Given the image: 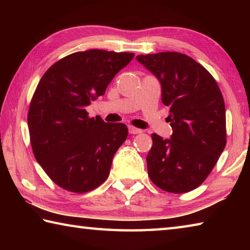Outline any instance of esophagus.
<instances>
[{
	"instance_id": "obj_1",
	"label": "esophagus",
	"mask_w": 250,
	"mask_h": 250,
	"mask_svg": "<svg viewBox=\"0 0 250 250\" xmlns=\"http://www.w3.org/2000/svg\"><path fill=\"white\" fill-rule=\"evenodd\" d=\"M141 132H142L141 129L135 128V126H133V125H129V133H131V134H139V133H141Z\"/></svg>"
}]
</instances>
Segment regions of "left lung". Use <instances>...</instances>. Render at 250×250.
Masks as SVG:
<instances>
[{
    "label": "left lung",
    "instance_id": "obj_1",
    "mask_svg": "<svg viewBox=\"0 0 250 250\" xmlns=\"http://www.w3.org/2000/svg\"><path fill=\"white\" fill-rule=\"evenodd\" d=\"M137 59L160 80L173 129L171 139L152 133L147 174L166 192L193 191L209 175L226 146L221 89L209 71L188 55L166 52Z\"/></svg>",
    "mask_w": 250,
    "mask_h": 250
}]
</instances>
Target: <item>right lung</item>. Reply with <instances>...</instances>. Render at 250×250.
Masks as SVG:
<instances>
[{
	"mask_svg": "<svg viewBox=\"0 0 250 250\" xmlns=\"http://www.w3.org/2000/svg\"><path fill=\"white\" fill-rule=\"evenodd\" d=\"M132 53L77 52L46 70L29 104L33 153L55 184L86 193L108 179L113 155L128 137L124 124L90 118L86 107L132 61Z\"/></svg>",
	"mask_w": 250,
	"mask_h": 250,
	"instance_id": "1",
	"label": "right lung"
}]
</instances>
